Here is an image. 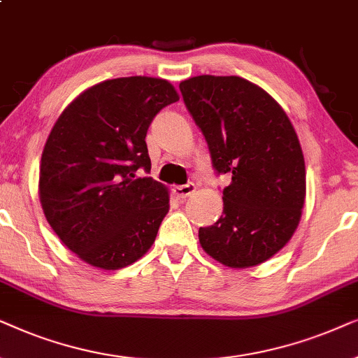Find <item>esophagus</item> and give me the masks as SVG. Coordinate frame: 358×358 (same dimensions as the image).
Returning <instances> with one entry per match:
<instances>
[{"mask_svg":"<svg viewBox=\"0 0 358 358\" xmlns=\"http://www.w3.org/2000/svg\"><path fill=\"white\" fill-rule=\"evenodd\" d=\"M194 189H196L194 183H187V185H178V187H175L173 193L176 198L183 199V198H188L192 193H194Z\"/></svg>","mask_w":358,"mask_h":358,"instance_id":"34e87169","label":"esophagus"}]
</instances>
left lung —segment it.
<instances>
[{"label":"left lung","mask_w":358,"mask_h":358,"mask_svg":"<svg viewBox=\"0 0 358 358\" xmlns=\"http://www.w3.org/2000/svg\"><path fill=\"white\" fill-rule=\"evenodd\" d=\"M180 92L216 173L232 176L222 189V216L199 227V244L226 266L259 265L283 249L301 217L306 169L293 124L268 93L241 76H193Z\"/></svg>","instance_id":"obj_1"}]
</instances>
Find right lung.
Returning a JSON list of instances; mask_svg holds the SVG:
<instances>
[{
	"instance_id": "right-lung-1",
	"label": "right lung",
	"mask_w": 358,
	"mask_h": 358,
	"mask_svg": "<svg viewBox=\"0 0 358 358\" xmlns=\"http://www.w3.org/2000/svg\"><path fill=\"white\" fill-rule=\"evenodd\" d=\"M178 99L162 78L106 80L75 98L52 127L41 159V204L55 234L87 264L122 268L154 244L169 192L136 171H150L147 131Z\"/></svg>"
}]
</instances>
